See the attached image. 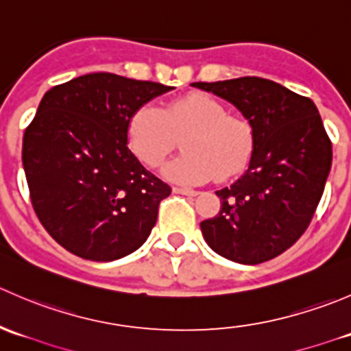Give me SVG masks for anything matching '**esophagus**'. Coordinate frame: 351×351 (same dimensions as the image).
<instances>
[{"label": "esophagus", "instance_id": "1", "mask_svg": "<svg viewBox=\"0 0 351 351\" xmlns=\"http://www.w3.org/2000/svg\"><path fill=\"white\" fill-rule=\"evenodd\" d=\"M173 192H175V193H182V195H189V197H195V195H198L197 190L185 189V186H173Z\"/></svg>", "mask_w": 351, "mask_h": 351}]
</instances>
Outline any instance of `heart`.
I'll return each mask as SVG.
<instances>
[{"label": "heart", "instance_id": "heart-1", "mask_svg": "<svg viewBox=\"0 0 351 351\" xmlns=\"http://www.w3.org/2000/svg\"><path fill=\"white\" fill-rule=\"evenodd\" d=\"M180 139L183 153L162 173L168 180L198 185L217 176L234 178L250 165L254 127L246 117L226 112L217 98L193 91L173 98L161 108L143 105L127 120V146L147 168H158Z\"/></svg>", "mask_w": 351, "mask_h": 351}]
</instances>
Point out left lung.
<instances>
[{"label": "left lung", "instance_id": "1", "mask_svg": "<svg viewBox=\"0 0 351 351\" xmlns=\"http://www.w3.org/2000/svg\"><path fill=\"white\" fill-rule=\"evenodd\" d=\"M226 98L254 127L250 168L219 190L221 210L200 222L208 246L258 265L289 250L309 228L331 169V139L311 98L256 76L192 83Z\"/></svg>", "mask_w": 351, "mask_h": 351}]
</instances>
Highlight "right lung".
<instances>
[{
	"label": "right lung",
	"mask_w": 351,
	"mask_h": 351,
	"mask_svg": "<svg viewBox=\"0 0 351 351\" xmlns=\"http://www.w3.org/2000/svg\"><path fill=\"white\" fill-rule=\"evenodd\" d=\"M169 90L93 73L44 95L23 134V168L38 221L69 253L112 261L151 234L171 189L130 153L127 120Z\"/></svg>",
	"instance_id": "add662e5"
}]
</instances>
